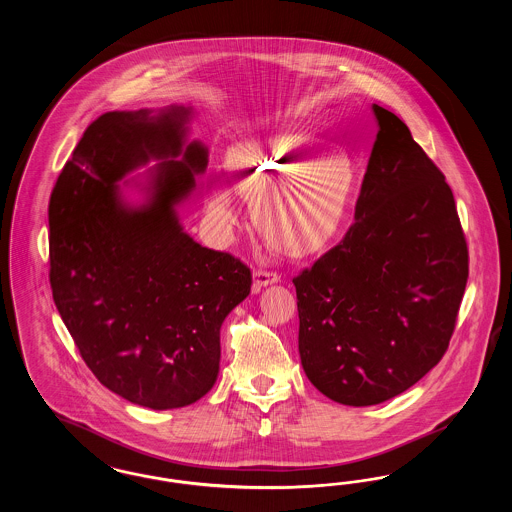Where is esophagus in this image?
<instances>
[{
    "mask_svg": "<svg viewBox=\"0 0 512 512\" xmlns=\"http://www.w3.org/2000/svg\"><path fill=\"white\" fill-rule=\"evenodd\" d=\"M280 280V274L274 270H267V268H257L253 272V292H259L261 288H265L268 284H274Z\"/></svg>",
    "mask_w": 512,
    "mask_h": 512,
    "instance_id": "esophagus-1",
    "label": "esophagus"
}]
</instances>
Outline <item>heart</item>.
<instances>
[{"instance_id":"obj_1","label":"heart","mask_w":512,"mask_h":512,"mask_svg":"<svg viewBox=\"0 0 512 512\" xmlns=\"http://www.w3.org/2000/svg\"><path fill=\"white\" fill-rule=\"evenodd\" d=\"M224 163L236 190L257 203V226L280 253L311 257L340 236L357 188L347 155H324L315 140L284 132L230 147ZM209 215L220 226L234 222L228 192H213Z\"/></svg>"}]
</instances>
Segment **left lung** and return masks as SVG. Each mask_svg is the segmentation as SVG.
Returning a JSON list of instances; mask_svg holds the SVG:
<instances>
[{"label": "left lung", "mask_w": 512, "mask_h": 512, "mask_svg": "<svg viewBox=\"0 0 512 512\" xmlns=\"http://www.w3.org/2000/svg\"><path fill=\"white\" fill-rule=\"evenodd\" d=\"M372 109L380 130L355 222L293 278L305 374L353 407L391 399L438 365L468 280V245L443 172L405 122Z\"/></svg>", "instance_id": "1"}]
</instances>
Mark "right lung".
I'll use <instances>...</instances> for the list:
<instances>
[{"instance_id":"1","label":"right lung","mask_w":512,"mask_h":512,"mask_svg":"<svg viewBox=\"0 0 512 512\" xmlns=\"http://www.w3.org/2000/svg\"><path fill=\"white\" fill-rule=\"evenodd\" d=\"M188 113H103L49 197L55 307L99 382L155 411L186 407L213 388L220 324L253 282L244 261L201 247L174 215L172 205L207 167L199 144L161 165L146 207L128 209L117 194L126 172L182 153Z\"/></svg>"}]
</instances>
